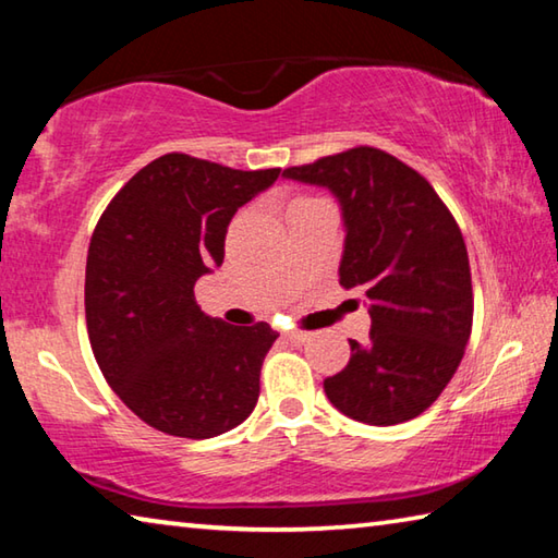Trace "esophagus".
Returning <instances> with one entry per match:
<instances>
[{"label": "esophagus", "instance_id": "1", "mask_svg": "<svg viewBox=\"0 0 558 558\" xmlns=\"http://www.w3.org/2000/svg\"><path fill=\"white\" fill-rule=\"evenodd\" d=\"M286 339L290 344H305L310 339V332H300V329H292V332H286Z\"/></svg>", "mask_w": 558, "mask_h": 558}]
</instances>
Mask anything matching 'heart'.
Here are the masks:
<instances>
[{
	"mask_svg": "<svg viewBox=\"0 0 558 558\" xmlns=\"http://www.w3.org/2000/svg\"><path fill=\"white\" fill-rule=\"evenodd\" d=\"M305 202H310V199H295V202L290 204V209H292V206H298V204H305Z\"/></svg>",
	"mask_w": 558,
	"mask_h": 558,
	"instance_id": "obj_1",
	"label": "heart"
}]
</instances>
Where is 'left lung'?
Instances as JSON below:
<instances>
[{"mask_svg":"<svg viewBox=\"0 0 558 558\" xmlns=\"http://www.w3.org/2000/svg\"><path fill=\"white\" fill-rule=\"evenodd\" d=\"M286 179L325 186L342 209L339 282L359 288L369 342L325 379L337 411L369 426L421 415L456 374L472 329L468 248L456 219L415 169L374 147H354Z\"/></svg>","mask_w":558,"mask_h":558,"instance_id":"1","label":"left lung"}]
</instances>
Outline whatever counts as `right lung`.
Listing matches in <instances>:
<instances>
[{
	"label": "right lung",
	"instance_id": "obj_1",
	"mask_svg": "<svg viewBox=\"0 0 558 558\" xmlns=\"http://www.w3.org/2000/svg\"><path fill=\"white\" fill-rule=\"evenodd\" d=\"M278 177L172 153L102 211L86 263L88 337L110 389L147 426L204 440L256 409L278 332L206 317L194 286L223 263L233 214Z\"/></svg>",
	"mask_w": 558,
	"mask_h": 558
}]
</instances>
